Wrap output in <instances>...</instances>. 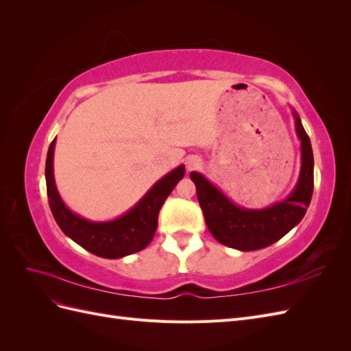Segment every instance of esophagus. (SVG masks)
Instances as JSON below:
<instances>
[{
	"label": "esophagus",
	"mask_w": 351,
	"mask_h": 351,
	"mask_svg": "<svg viewBox=\"0 0 351 351\" xmlns=\"http://www.w3.org/2000/svg\"><path fill=\"white\" fill-rule=\"evenodd\" d=\"M200 167V159L197 156H192L187 159V169L192 171V169H197Z\"/></svg>",
	"instance_id": "esophagus-1"
}]
</instances>
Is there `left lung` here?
<instances>
[{"instance_id":"obj_1","label":"left lung","mask_w":351,"mask_h":351,"mask_svg":"<svg viewBox=\"0 0 351 351\" xmlns=\"http://www.w3.org/2000/svg\"><path fill=\"white\" fill-rule=\"evenodd\" d=\"M293 115L302 143V168L294 190L278 204L263 209L240 208L204 176L190 173L206 226L221 244L241 252L268 247L303 219L313 193V152L299 114L293 110Z\"/></svg>"}]
</instances>
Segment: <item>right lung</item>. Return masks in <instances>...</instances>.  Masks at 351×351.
<instances>
[{"label": "right lung", "mask_w": 351, "mask_h": 351, "mask_svg": "<svg viewBox=\"0 0 351 351\" xmlns=\"http://www.w3.org/2000/svg\"><path fill=\"white\" fill-rule=\"evenodd\" d=\"M54 147L56 139L49 145L47 155V193L52 215L62 232L83 249L107 259H119L145 249L155 236L159 209L177 183L184 177V165L177 167L156 182L149 192L120 218L93 222L73 214L58 195L52 169Z\"/></svg>", "instance_id": "add662e5"}]
</instances>
